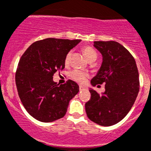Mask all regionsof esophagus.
<instances>
[{
	"mask_svg": "<svg viewBox=\"0 0 151 151\" xmlns=\"http://www.w3.org/2000/svg\"><path fill=\"white\" fill-rule=\"evenodd\" d=\"M79 89H80V91H83L86 89V86H79Z\"/></svg>",
	"mask_w": 151,
	"mask_h": 151,
	"instance_id": "obj_1",
	"label": "esophagus"
}]
</instances>
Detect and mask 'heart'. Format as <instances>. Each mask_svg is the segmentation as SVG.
Returning a JSON list of instances; mask_svg holds the SVG:
<instances>
[{
  "label": "heart",
  "instance_id": "b5f03b06",
  "mask_svg": "<svg viewBox=\"0 0 151 151\" xmlns=\"http://www.w3.org/2000/svg\"><path fill=\"white\" fill-rule=\"evenodd\" d=\"M83 52L84 55L88 61H90L92 59H97V52H96V50L93 48L90 47H85L83 49ZM70 55H71V52H68L67 53V55H65V64L66 65H68L69 62H70ZM70 77L74 80L75 81L78 83H84L86 79L87 75L85 74V73L82 72L81 70H72L71 72L70 73Z\"/></svg>",
  "mask_w": 151,
  "mask_h": 151
}]
</instances>
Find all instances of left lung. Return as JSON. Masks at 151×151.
<instances>
[{
  "instance_id": "obj_1",
  "label": "left lung",
  "mask_w": 151,
  "mask_h": 151,
  "mask_svg": "<svg viewBox=\"0 0 151 151\" xmlns=\"http://www.w3.org/2000/svg\"><path fill=\"white\" fill-rule=\"evenodd\" d=\"M95 48L102 55V63L91 80L96 86L105 83V91L99 95L89 89L90 100L85 104L87 116L103 126L119 123L134 104L139 91L136 62L128 50L116 41H95Z\"/></svg>"
}]
</instances>
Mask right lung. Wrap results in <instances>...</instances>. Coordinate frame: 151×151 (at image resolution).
<instances>
[{"label": "right lung", "mask_w": 151, "mask_h": 151, "mask_svg": "<svg viewBox=\"0 0 151 151\" xmlns=\"http://www.w3.org/2000/svg\"><path fill=\"white\" fill-rule=\"evenodd\" d=\"M81 40L47 38L35 42L22 55L16 84L24 108L35 119L50 123L63 117L78 93L73 81L57 84L53 74L65 68V58Z\"/></svg>", "instance_id": "right-lung-1"}]
</instances>
